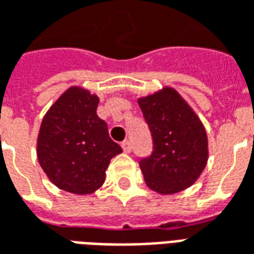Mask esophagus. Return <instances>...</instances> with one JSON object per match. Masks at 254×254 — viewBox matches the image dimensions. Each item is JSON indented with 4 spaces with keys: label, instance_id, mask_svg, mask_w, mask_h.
<instances>
[{
    "label": "esophagus",
    "instance_id": "obj_1",
    "mask_svg": "<svg viewBox=\"0 0 254 254\" xmlns=\"http://www.w3.org/2000/svg\"><path fill=\"white\" fill-rule=\"evenodd\" d=\"M122 149H124V152H127V154H130V152H132V143H130L129 140H125V141H122Z\"/></svg>",
    "mask_w": 254,
    "mask_h": 254
}]
</instances>
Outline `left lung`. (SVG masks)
Listing matches in <instances>:
<instances>
[{
  "label": "left lung",
  "mask_w": 254,
  "mask_h": 254,
  "mask_svg": "<svg viewBox=\"0 0 254 254\" xmlns=\"http://www.w3.org/2000/svg\"><path fill=\"white\" fill-rule=\"evenodd\" d=\"M152 136V152L138 165L145 184L160 194L187 189L201 174L208 159L205 129L176 89L166 87L138 99Z\"/></svg>",
  "instance_id": "left-lung-1"
}]
</instances>
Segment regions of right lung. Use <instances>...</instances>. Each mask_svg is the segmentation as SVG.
<instances>
[{
	"instance_id": "1",
	"label": "right lung",
	"mask_w": 254,
	"mask_h": 254,
	"mask_svg": "<svg viewBox=\"0 0 254 254\" xmlns=\"http://www.w3.org/2000/svg\"><path fill=\"white\" fill-rule=\"evenodd\" d=\"M99 98L70 87L50 107L38 136V160L49 180L63 190L88 194L99 189L111 158L122 148L96 114Z\"/></svg>"
}]
</instances>
